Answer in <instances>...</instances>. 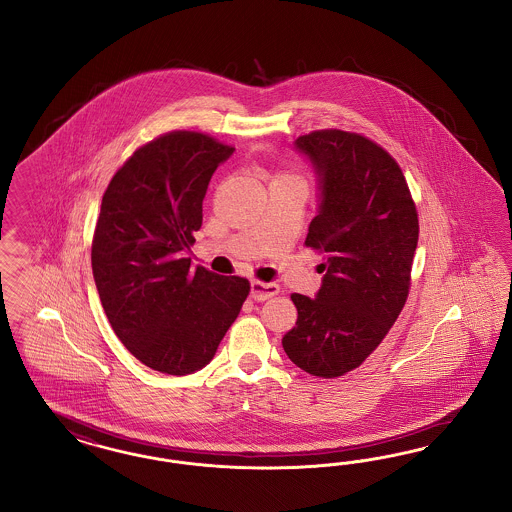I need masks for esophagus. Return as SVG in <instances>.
Segmentation results:
<instances>
[{"mask_svg":"<svg viewBox=\"0 0 512 512\" xmlns=\"http://www.w3.org/2000/svg\"><path fill=\"white\" fill-rule=\"evenodd\" d=\"M281 292V286L275 283H262V281H252L250 284V296L256 302H264L273 296H277Z\"/></svg>","mask_w":512,"mask_h":512,"instance_id":"esophagus-1","label":"esophagus"}]
</instances>
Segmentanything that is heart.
Here are the masks:
<instances>
[{
	"mask_svg": "<svg viewBox=\"0 0 512 512\" xmlns=\"http://www.w3.org/2000/svg\"><path fill=\"white\" fill-rule=\"evenodd\" d=\"M283 178H296V176H292V174H286V172H279L273 180H283Z\"/></svg>",
	"mask_w": 512,
	"mask_h": 512,
	"instance_id": "heart-1",
	"label": "heart"
}]
</instances>
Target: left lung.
<instances>
[{"label":"left lung","mask_w":512,"mask_h":512,"mask_svg":"<svg viewBox=\"0 0 512 512\" xmlns=\"http://www.w3.org/2000/svg\"><path fill=\"white\" fill-rule=\"evenodd\" d=\"M296 148L321 180L305 247L326 258V275L315 298L290 296L298 321L284 353L311 376L340 378L376 351L408 300L416 203L393 155L362 134L322 129Z\"/></svg>","instance_id":"left-lung-1"}]
</instances>
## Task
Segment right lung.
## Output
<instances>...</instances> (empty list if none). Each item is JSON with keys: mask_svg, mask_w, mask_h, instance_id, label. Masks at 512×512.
<instances>
[{"mask_svg": "<svg viewBox=\"0 0 512 512\" xmlns=\"http://www.w3.org/2000/svg\"><path fill=\"white\" fill-rule=\"evenodd\" d=\"M210 134L172 131L140 146L104 191L91 262L117 338L152 370L209 364L250 292L243 277L191 269L210 176L233 153Z\"/></svg>", "mask_w": 512, "mask_h": 512, "instance_id": "right-lung-1", "label": "right lung"}]
</instances>
